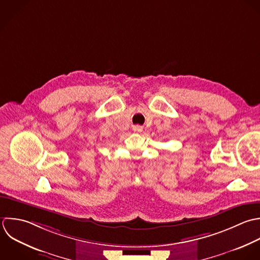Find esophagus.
Masks as SVG:
<instances>
[{"instance_id": "1", "label": "esophagus", "mask_w": 260, "mask_h": 260, "mask_svg": "<svg viewBox=\"0 0 260 260\" xmlns=\"http://www.w3.org/2000/svg\"><path fill=\"white\" fill-rule=\"evenodd\" d=\"M134 131H135V132H138V133H139V132H142V131H143V128H142L141 126L137 125V126H135V127H134Z\"/></svg>"}]
</instances>
